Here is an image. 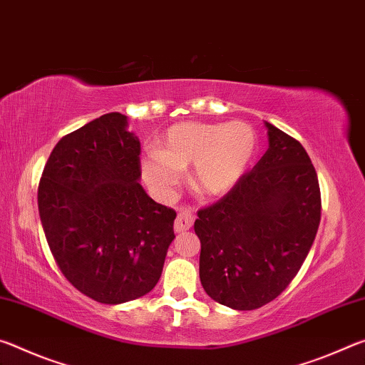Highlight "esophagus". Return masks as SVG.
Here are the masks:
<instances>
[{
	"instance_id": "34e87169",
	"label": "esophagus",
	"mask_w": 365,
	"mask_h": 365,
	"mask_svg": "<svg viewBox=\"0 0 365 365\" xmlns=\"http://www.w3.org/2000/svg\"><path fill=\"white\" fill-rule=\"evenodd\" d=\"M195 217L190 212H179L176 222H175V231L176 232H186L192 228Z\"/></svg>"
}]
</instances>
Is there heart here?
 Wrapping results in <instances>:
<instances>
[{
    "label": "heart",
    "instance_id": "obj_1",
    "mask_svg": "<svg viewBox=\"0 0 365 365\" xmlns=\"http://www.w3.org/2000/svg\"><path fill=\"white\" fill-rule=\"evenodd\" d=\"M255 152L257 135L247 123H182L166 130L158 153L148 155L142 170L155 192L171 195L182 171L194 165V187L202 195L218 197L236 186Z\"/></svg>",
    "mask_w": 365,
    "mask_h": 365
}]
</instances>
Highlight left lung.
Instances as JSON below:
<instances>
[{"label":"left lung","instance_id":"1","mask_svg":"<svg viewBox=\"0 0 365 365\" xmlns=\"http://www.w3.org/2000/svg\"><path fill=\"white\" fill-rule=\"evenodd\" d=\"M268 150L222 199L200 208V282L208 296L254 310L288 288L322 217L319 178L294 137L265 123Z\"/></svg>","mask_w":365,"mask_h":365}]
</instances>
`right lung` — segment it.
Listing matches in <instances>:
<instances>
[{"label":"right lung","mask_w":365,"mask_h":365,"mask_svg":"<svg viewBox=\"0 0 365 365\" xmlns=\"http://www.w3.org/2000/svg\"><path fill=\"white\" fill-rule=\"evenodd\" d=\"M108 113L64 135L38 184V212L56 265L101 304L142 297L158 283L176 212L139 184L140 142Z\"/></svg>","instance_id":"right-lung-1"}]
</instances>
